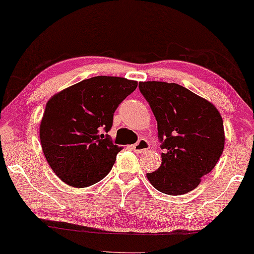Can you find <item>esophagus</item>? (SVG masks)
<instances>
[{"label":"esophagus","mask_w":254,"mask_h":254,"mask_svg":"<svg viewBox=\"0 0 254 254\" xmlns=\"http://www.w3.org/2000/svg\"><path fill=\"white\" fill-rule=\"evenodd\" d=\"M130 148H132L135 153H143L149 148V143L147 142L145 139H140L135 145L130 146Z\"/></svg>","instance_id":"34e87169"}]
</instances>
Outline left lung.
<instances>
[{
  "label": "left lung",
  "instance_id": "1",
  "mask_svg": "<svg viewBox=\"0 0 254 254\" xmlns=\"http://www.w3.org/2000/svg\"><path fill=\"white\" fill-rule=\"evenodd\" d=\"M139 88L158 121L164 149L161 166L147 173V179L161 193H189L220 159L223 118L213 103L178 83L146 81Z\"/></svg>",
  "mask_w": 254,
  "mask_h": 254
}]
</instances>
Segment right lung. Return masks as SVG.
<instances>
[{"label": "right lung", "mask_w": 254, "mask_h": 254, "mask_svg": "<svg viewBox=\"0 0 254 254\" xmlns=\"http://www.w3.org/2000/svg\"><path fill=\"white\" fill-rule=\"evenodd\" d=\"M137 82L119 76L83 80L48 100L40 124L46 160L64 184L92 186L111 172L121 147L107 134L118 106Z\"/></svg>", "instance_id": "1"}]
</instances>
